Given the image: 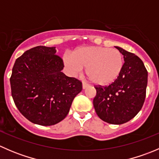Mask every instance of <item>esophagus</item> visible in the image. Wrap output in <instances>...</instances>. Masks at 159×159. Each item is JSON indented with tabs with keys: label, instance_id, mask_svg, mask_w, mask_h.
<instances>
[{
	"label": "esophagus",
	"instance_id": "1",
	"mask_svg": "<svg viewBox=\"0 0 159 159\" xmlns=\"http://www.w3.org/2000/svg\"><path fill=\"white\" fill-rule=\"evenodd\" d=\"M88 87H89V84H86L85 82H82V89H87Z\"/></svg>",
	"mask_w": 159,
	"mask_h": 159
}]
</instances>
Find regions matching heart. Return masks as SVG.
Instances as JSON below:
<instances>
[{"label": "heart", "mask_w": 159, "mask_h": 159, "mask_svg": "<svg viewBox=\"0 0 159 159\" xmlns=\"http://www.w3.org/2000/svg\"><path fill=\"white\" fill-rule=\"evenodd\" d=\"M65 66L72 74L86 68L90 81L98 85H108L117 79L124 66V58L118 50L100 46H87L75 50L64 58Z\"/></svg>", "instance_id": "1"}]
</instances>
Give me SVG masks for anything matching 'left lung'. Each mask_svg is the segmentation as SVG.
<instances>
[{"label": "left lung", "instance_id": "left-lung-1", "mask_svg": "<svg viewBox=\"0 0 159 159\" xmlns=\"http://www.w3.org/2000/svg\"><path fill=\"white\" fill-rule=\"evenodd\" d=\"M124 56V66L117 79L106 87H95L93 100L98 116L105 122L121 125L132 119L143 106L148 71L134 54L115 46Z\"/></svg>", "mask_w": 159, "mask_h": 159}]
</instances>
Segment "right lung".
Instances as JSON below:
<instances>
[{
  "mask_svg": "<svg viewBox=\"0 0 159 159\" xmlns=\"http://www.w3.org/2000/svg\"><path fill=\"white\" fill-rule=\"evenodd\" d=\"M55 47L38 46L16 60L10 82L19 111L34 124L50 126L69 112L75 96L82 90L79 80L66 76Z\"/></svg>",
  "mask_w": 159,
  "mask_h": 159,
  "instance_id": "add662e5",
  "label": "right lung"
}]
</instances>
